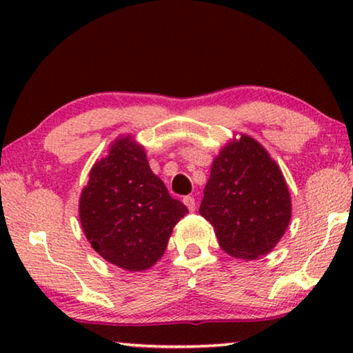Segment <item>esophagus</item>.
I'll use <instances>...</instances> for the list:
<instances>
[{
  "label": "esophagus",
  "mask_w": 353,
  "mask_h": 353,
  "mask_svg": "<svg viewBox=\"0 0 353 353\" xmlns=\"http://www.w3.org/2000/svg\"><path fill=\"white\" fill-rule=\"evenodd\" d=\"M183 202H185V205L188 207V210L190 212L196 210V199L192 196H185L183 197Z\"/></svg>",
  "instance_id": "obj_1"
}]
</instances>
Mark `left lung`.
I'll return each instance as SVG.
<instances>
[{
  "label": "left lung",
  "mask_w": 353,
  "mask_h": 353,
  "mask_svg": "<svg viewBox=\"0 0 353 353\" xmlns=\"http://www.w3.org/2000/svg\"><path fill=\"white\" fill-rule=\"evenodd\" d=\"M199 214L231 257L255 260L283 238L291 196L278 163L248 134L221 149L212 163Z\"/></svg>",
  "instance_id": "1"
}]
</instances>
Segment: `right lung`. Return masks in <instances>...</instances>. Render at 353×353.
<instances>
[{
	"mask_svg": "<svg viewBox=\"0 0 353 353\" xmlns=\"http://www.w3.org/2000/svg\"><path fill=\"white\" fill-rule=\"evenodd\" d=\"M79 210L91 248L128 272L152 267L165 252L173 226L188 214L130 134L115 139L91 168Z\"/></svg>",
	"mask_w": 353,
	"mask_h": 353,
	"instance_id": "1",
	"label": "right lung"
}]
</instances>
